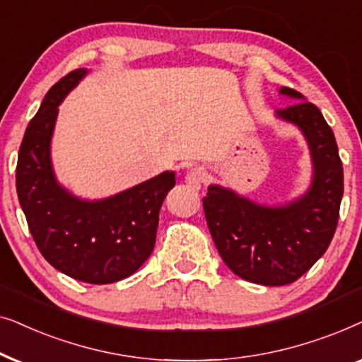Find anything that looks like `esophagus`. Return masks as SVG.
<instances>
[{
	"label": "esophagus",
	"instance_id": "obj_1",
	"mask_svg": "<svg viewBox=\"0 0 362 362\" xmlns=\"http://www.w3.org/2000/svg\"><path fill=\"white\" fill-rule=\"evenodd\" d=\"M204 178H205L204 168L194 167V168H190L189 172H187L185 182H187V185H189L192 190H199L200 187H202V184H204Z\"/></svg>",
	"mask_w": 362,
	"mask_h": 362
}]
</instances>
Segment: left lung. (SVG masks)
Here are the masks:
<instances>
[{"label":"left lung","mask_w":362,"mask_h":362,"mask_svg":"<svg viewBox=\"0 0 362 362\" xmlns=\"http://www.w3.org/2000/svg\"><path fill=\"white\" fill-rule=\"evenodd\" d=\"M279 94L295 103L274 115L296 125L310 148L308 190L276 206L215 184L204 197L205 218L221 259L240 278L264 286L290 285L325 255L344 190L338 144L320 109L295 89L279 88Z\"/></svg>","instance_id":"obj_1"}]
</instances>
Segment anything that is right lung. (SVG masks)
I'll list each match as a JSON object with an SVG mask.
<instances>
[{"label": "right lung", "instance_id": "right-lung-1", "mask_svg": "<svg viewBox=\"0 0 362 362\" xmlns=\"http://www.w3.org/2000/svg\"><path fill=\"white\" fill-rule=\"evenodd\" d=\"M86 74L88 69L72 71L47 90L19 147L16 190L47 263L79 281L107 285L131 276L151 257L158 211L175 187V172L100 200L81 199L57 182L51 141L59 104Z\"/></svg>", "mask_w": 362, "mask_h": 362}]
</instances>
